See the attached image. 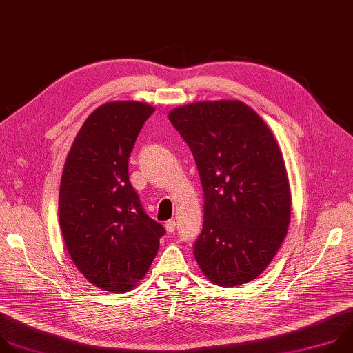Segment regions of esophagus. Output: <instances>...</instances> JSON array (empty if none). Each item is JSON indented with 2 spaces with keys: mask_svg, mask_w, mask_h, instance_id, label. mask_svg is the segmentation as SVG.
Wrapping results in <instances>:
<instances>
[{
  "mask_svg": "<svg viewBox=\"0 0 353 353\" xmlns=\"http://www.w3.org/2000/svg\"><path fill=\"white\" fill-rule=\"evenodd\" d=\"M175 228H176V221H175V220H168V221L165 223V230H167L170 234H172V232L175 231Z\"/></svg>",
  "mask_w": 353,
  "mask_h": 353,
  "instance_id": "esophagus-1",
  "label": "esophagus"
}]
</instances>
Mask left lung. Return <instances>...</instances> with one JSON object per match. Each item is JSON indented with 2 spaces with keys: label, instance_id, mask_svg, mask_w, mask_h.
I'll list each match as a JSON object with an SVG mask.
<instances>
[{
  "label": "left lung",
  "instance_id": "1",
  "mask_svg": "<svg viewBox=\"0 0 353 353\" xmlns=\"http://www.w3.org/2000/svg\"><path fill=\"white\" fill-rule=\"evenodd\" d=\"M168 118L193 153L203 188L194 259L213 284L250 283L271 263L291 223L290 179L276 140L239 100L192 103Z\"/></svg>",
  "mask_w": 353,
  "mask_h": 353
}]
</instances>
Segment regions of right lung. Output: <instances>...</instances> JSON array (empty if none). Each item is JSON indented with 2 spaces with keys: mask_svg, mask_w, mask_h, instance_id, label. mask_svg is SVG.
<instances>
[{
  "mask_svg": "<svg viewBox=\"0 0 353 353\" xmlns=\"http://www.w3.org/2000/svg\"><path fill=\"white\" fill-rule=\"evenodd\" d=\"M154 107L111 101L79 129L63 164L58 217L68 253L85 278L114 294L133 290L165 234L140 205L128 175L134 140Z\"/></svg>",
  "mask_w": 353,
  "mask_h": 353,
  "instance_id": "right-lung-1",
  "label": "right lung"
}]
</instances>
